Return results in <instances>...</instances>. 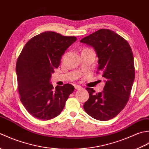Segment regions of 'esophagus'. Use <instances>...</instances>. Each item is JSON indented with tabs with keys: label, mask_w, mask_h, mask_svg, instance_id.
Wrapping results in <instances>:
<instances>
[{
	"label": "esophagus",
	"mask_w": 149,
	"mask_h": 149,
	"mask_svg": "<svg viewBox=\"0 0 149 149\" xmlns=\"http://www.w3.org/2000/svg\"><path fill=\"white\" fill-rule=\"evenodd\" d=\"M82 88H82L81 86H75V90H81L82 89Z\"/></svg>",
	"instance_id": "esophagus-1"
}]
</instances>
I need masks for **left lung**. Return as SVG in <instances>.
Masks as SVG:
<instances>
[{"label":"left lung","mask_w":149,"mask_h":149,"mask_svg":"<svg viewBox=\"0 0 149 149\" xmlns=\"http://www.w3.org/2000/svg\"><path fill=\"white\" fill-rule=\"evenodd\" d=\"M80 42L93 47L99 58L98 71L106 79L102 92L86 88L90 97L84 109L96 120L112 119L124 108L131 94L135 77L132 49L124 38L109 29H100Z\"/></svg>","instance_id":"obj_1"}]
</instances>
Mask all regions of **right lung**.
I'll return each instance as SVG.
<instances>
[{
	"mask_svg": "<svg viewBox=\"0 0 149 149\" xmlns=\"http://www.w3.org/2000/svg\"><path fill=\"white\" fill-rule=\"evenodd\" d=\"M76 40L47 31L32 38L22 49L16 65L18 91L25 108L36 118L48 120L59 115L74 91L70 84L54 89L50 80L65 50Z\"/></svg>",
	"mask_w": 149,
	"mask_h": 149,
	"instance_id": "1",
	"label": "right lung"
}]
</instances>
